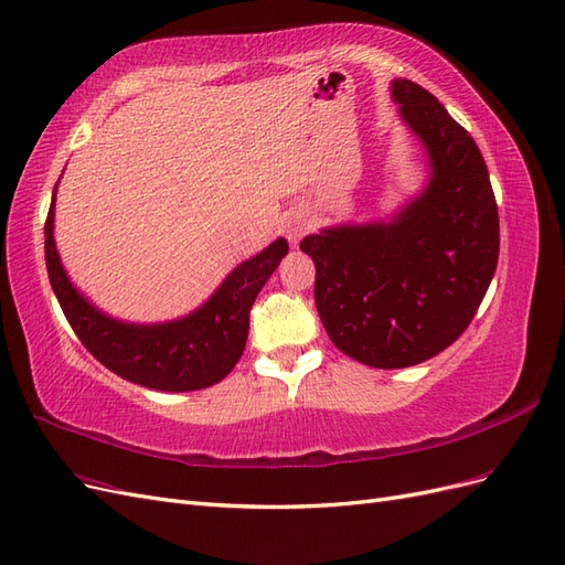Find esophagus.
<instances>
[{"mask_svg":"<svg viewBox=\"0 0 565 565\" xmlns=\"http://www.w3.org/2000/svg\"><path fill=\"white\" fill-rule=\"evenodd\" d=\"M308 230H310V220L300 215V213L288 215L286 222H284V232H286L288 241H294V244H296V241H300Z\"/></svg>","mask_w":565,"mask_h":565,"instance_id":"1","label":"esophagus"}]
</instances>
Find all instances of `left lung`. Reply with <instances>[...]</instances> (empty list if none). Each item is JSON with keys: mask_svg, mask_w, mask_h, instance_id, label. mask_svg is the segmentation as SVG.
Here are the masks:
<instances>
[{"mask_svg": "<svg viewBox=\"0 0 565 565\" xmlns=\"http://www.w3.org/2000/svg\"><path fill=\"white\" fill-rule=\"evenodd\" d=\"M399 116L426 143L433 180L393 222L333 227L300 241L333 345L376 369L426 362L471 324L499 257V213L473 137L407 77Z\"/></svg>", "mask_w": 565, "mask_h": 565, "instance_id": "1", "label": "left lung"}]
</instances>
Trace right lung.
I'll return each instance as SVG.
<instances>
[{
    "mask_svg": "<svg viewBox=\"0 0 565 565\" xmlns=\"http://www.w3.org/2000/svg\"><path fill=\"white\" fill-rule=\"evenodd\" d=\"M52 232L54 199L44 222V257L75 335L113 374L168 393L201 391L232 372L246 348L253 302L288 253L286 238H277L260 255L238 265L201 310L170 324L135 327L94 310L75 291L61 267Z\"/></svg>",
    "mask_w": 565,
    "mask_h": 565,
    "instance_id": "right-lung-1",
    "label": "right lung"
}]
</instances>
